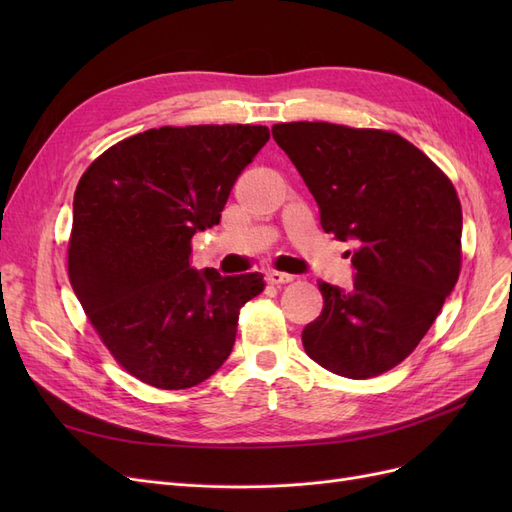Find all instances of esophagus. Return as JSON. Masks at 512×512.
Here are the masks:
<instances>
[{
	"label": "esophagus",
	"instance_id": "esophagus-1",
	"mask_svg": "<svg viewBox=\"0 0 512 512\" xmlns=\"http://www.w3.org/2000/svg\"><path fill=\"white\" fill-rule=\"evenodd\" d=\"M292 280H294V275H290V273H282V271H269L267 273L269 284H288Z\"/></svg>",
	"mask_w": 512,
	"mask_h": 512
}]
</instances>
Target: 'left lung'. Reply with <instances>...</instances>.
Instances as JSON below:
<instances>
[{
	"instance_id": "1",
	"label": "left lung",
	"mask_w": 512,
	"mask_h": 512,
	"mask_svg": "<svg viewBox=\"0 0 512 512\" xmlns=\"http://www.w3.org/2000/svg\"><path fill=\"white\" fill-rule=\"evenodd\" d=\"M271 132L316 198L324 232L354 243L352 288L318 284L324 307L301 333L305 352L344 378L384 374L418 346L457 284L453 183L393 132L327 121Z\"/></svg>"
}]
</instances>
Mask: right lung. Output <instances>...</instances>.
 Returning <instances> with one entry per match:
<instances>
[{
  "instance_id": "1",
  "label": "right lung",
  "mask_w": 512,
  "mask_h": 512,
  "mask_svg": "<svg viewBox=\"0 0 512 512\" xmlns=\"http://www.w3.org/2000/svg\"><path fill=\"white\" fill-rule=\"evenodd\" d=\"M267 126L153 128L91 164L74 192L70 284L121 367L156 389H190L222 367L260 273L190 265L192 237L220 224Z\"/></svg>"
}]
</instances>
